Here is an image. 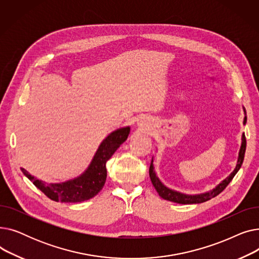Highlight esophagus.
Wrapping results in <instances>:
<instances>
[{
	"instance_id": "1",
	"label": "esophagus",
	"mask_w": 259,
	"mask_h": 259,
	"mask_svg": "<svg viewBox=\"0 0 259 259\" xmlns=\"http://www.w3.org/2000/svg\"><path fill=\"white\" fill-rule=\"evenodd\" d=\"M138 125H139V127H141L143 129H146L148 127V122L145 119H140L138 121Z\"/></svg>"
}]
</instances>
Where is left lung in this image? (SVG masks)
<instances>
[{
	"mask_svg": "<svg viewBox=\"0 0 259 259\" xmlns=\"http://www.w3.org/2000/svg\"><path fill=\"white\" fill-rule=\"evenodd\" d=\"M244 118H243V125H246L247 122V116H246V111H244ZM246 147H247V142H246V137H244V133H242L241 137V145H240V149L238 152V158H237V164L234 168V170L230 173L229 176L222 181L219 185L215 186L212 190L203 193H198V194H186V193H182L180 191H175V190H172L170 188H168L167 186H165L160 182V180L157 178V175L155 173L154 170V165H153V157L151 160V165H150V169H149V175H150L151 182L155 188V190L157 191L158 195L164 198L166 200L169 201H173V202H178V203H183V205H191V203H201L205 202L213 197H215L216 195H219L223 190L230 184V182L233 180V178L235 176V174L238 172V170L240 169L242 161L244 158V152H246Z\"/></svg>",
	"mask_w": 259,
	"mask_h": 259,
	"instance_id": "obj_1",
	"label": "left lung"
}]
</instances>
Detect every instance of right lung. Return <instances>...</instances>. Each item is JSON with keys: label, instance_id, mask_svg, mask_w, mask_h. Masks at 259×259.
<instances>
[{"label": "right lung", "instance_id": "obj_1", "mask_svg": "<svg viewBox=\"0 0 259 259\" xmlns=\"http://www.w3.org/2000/svg\"><path fill=\"white\" fill-rule=\"evenodd\" d=\"M129 133L130 127L127 126L118 128L108 134V137L99 146L97 152L94 153L87 169L72 180L63 183L47 184L44 181L35 179L24 168H21V170L37 189L54 201L80 202L88 200L103 189L107 178L106 162L110 159L119 146L126 142Z\"/></svg>", "mask_w": 259, "mask_h": 259}]
</instances>
